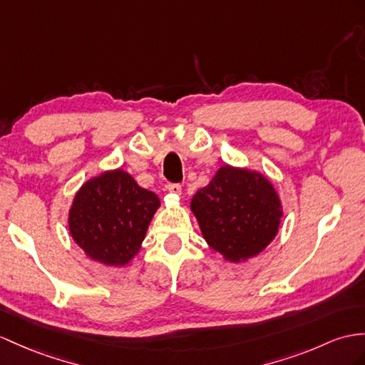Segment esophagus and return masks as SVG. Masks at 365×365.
<instances>
[{"instance_id": "esophagus-1", "label": "esophagus", "mask_w": 365, "mask_h": 365, "mask_svg": "<svg viewBox=\"0 0 365 365\" xmlns=\"http://www.w3.org/2000/svg\"><path fill=\"white\" fill-rule=\"evenodd\" d=\"M167 190L172 195H181V185L180 184H168Z\"/></svg>"}]
</instances>
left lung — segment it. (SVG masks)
<instances>
[{
  "label": "left lung",
  "instance_id": "left-lung-1",
  "mask_svg": "<svg viewBox=\"0 0 365 365\" xmlns=\"http://www.w3.org/2000/svg\"><path fill=\"white\" fill-rule=\"evenodd\" d=\"M207 246L230 263L263 252L279 234L283 206L268 176L246 167L221 165L190 200Z\"/></svg>",
  "mask_w": 365,
  "mask_h": 365
}]
</instances>
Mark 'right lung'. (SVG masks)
Returning a JSON list of instances; mask_svg holds the SVG:
<instances>
[{
  "instance_id": "obj_1",
  "label": "right lung",
  "mask_w": 365,
  "mask_h": 365,
  "mask_svg": "<svg viewBox=\"0 0 365 365\" xmlns=\"http://www.w3.org/2000/svg\"><path fill=\"white\" fill-rule=\"evenodd\" d=\"M159 206L158 195L142 189L123 168L105 170L76 192L69 234L90 260L122 268L139 252Z\"/></svg>"
}]
</instances>
